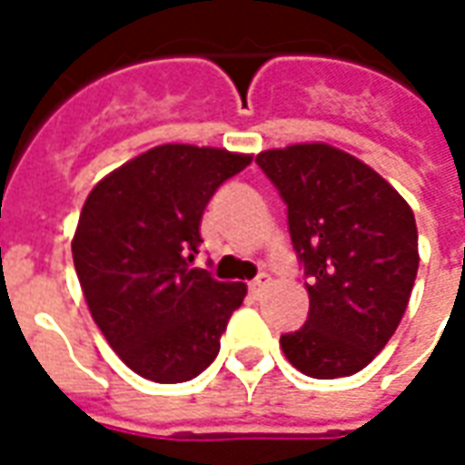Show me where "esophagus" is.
Returning <instances> with one entry per match:
<instances>
[{
    "label": "esophagus",
    "mask_w": 465,
    "mask_h": 465,
    "mask_svg": "<svg viewBox=\"0 0 465 465\" xmlns=\"http://www.w3.org/2000/svg\"><path fill=\"white\" fill-rule=\"evenodd\" d=\"M269 282H272V279H269L266 273H262V276H256V279H253V282L249 283V292H252L253 296H259V293H262L263 289L269 286Z\"/></svg>",
    "instance_id": "34e87169"
}]
</instances>
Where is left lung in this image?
Here are the masks:
<instances>
[{
  "instance_id": "obj_1",
  "label": "left lung",
  "mask_w": 465,
  "mask_h": 465,
  "mask_svg": "<svg viewBox=\"0 0 465 465\" xmlns=\"http://www.w3.org/2000/svg\"><path fill=\"white\" fill-rule=\"evenodd\" d=\"M256 163L282 193L293 249L312 279L309 319L283 333V353L312 379L359 373L409 306L419 272L413 212L369 163L329 143L269 149Z\"/></svg>"
}]
</instances>
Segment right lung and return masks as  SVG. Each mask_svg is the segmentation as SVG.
Masks as SVG:
<instances>
[{"mask_svg": "<svg viewBox=\"0 0 465 465\" xmlns=\"http://www.w3.org/2000/svg\"><path fill=\"white\" fill-rule=\"evenodd\" d=\"M249 163V153L163 143L86 196L72 242L76 276L109 346L143 379L182 383L219 353L246 286L189 263L209 199Z\"/></svg>", "mask_w": 465, "mask_h": 465, "instance_id": "add662e5", "label": "right lung"}]
</instances>
